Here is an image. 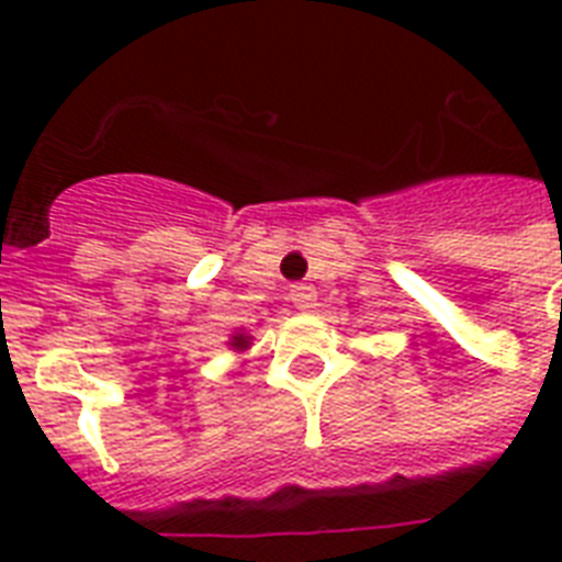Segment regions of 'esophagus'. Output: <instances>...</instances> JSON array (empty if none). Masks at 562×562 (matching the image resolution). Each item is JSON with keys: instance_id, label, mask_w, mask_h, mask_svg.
I'll return each instance as SVG.
<instances>
[{"instance_id": "esophagus-1", "label": "esophagus", "mask_w": 562, "mask_h": 562, "mask_svg": "<svg viewBox=\"0 0 562 562\" xmlns=\"http://www.w3.org/2000/svg\"><path fill=\"white\" fill-rule=\"evenodd\" d=\"M291 303L303 312H312L317 306V291L315 285H308V282H297V285H291Z\"/></svg>"}]
</instances>
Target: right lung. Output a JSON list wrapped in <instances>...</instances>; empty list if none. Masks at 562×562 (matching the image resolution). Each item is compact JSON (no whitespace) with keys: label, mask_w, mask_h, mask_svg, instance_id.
I'll return each instance as SVG.
<instances>
[{"label":"right lung","mask_w":562,"mask_h":562,"mask_svg":"<svg viewBox=\"0 0 562 562\" xmlns=\"http://www.w3.org/2000/svg\"><path fill=\"white\" fill-rule=\"evenodd\" d=\"M247 344H250V338H247L245 333H238V335H233L229 347H233V350H247Z\"/></svg>","instance_id":"obj_1"}]
</instances>
